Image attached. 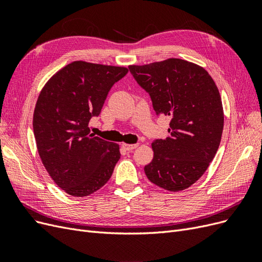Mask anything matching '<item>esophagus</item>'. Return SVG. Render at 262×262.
<instances>
[{"instance_id":"esophagus-1","label":"esophagus","mask_w":262,"mask_h":262,"mask_svg":"<svg viewBox=\"0 0 262 262\" xmlns=\"http://www.w3.org/2000/svg\"><path fill=\"white\" fill-rule=\"evenodd\" d=\"M122 146H123L126 150H129V152H132V150H133L134 148H137V147L139 146V144H138V143H136V144H122Z\"/></svg>"}]
</instances>
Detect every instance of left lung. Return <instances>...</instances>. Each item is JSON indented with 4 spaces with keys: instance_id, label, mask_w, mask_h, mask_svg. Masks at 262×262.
Masks as SVG:
<instances>
[{
    "instance_id": "1",
    "label": "left lung",
    "mask_w": 262,
    "mask_h": 262,
    "mask_svg": "<svg viewBox=\"0 0 262 262\" xmlns=\"http://www.w3.org/2000/svg\"><path fill=\"white\" fill-rule=\"evenodd\" d=\"M129 71L149 95L155 114L170 118L169 136L152 143L145 175L168 191L185 190L203 175L220 146L224 114L217 87L203 68L180 59Z\"/></svg>"
}]
</instances>
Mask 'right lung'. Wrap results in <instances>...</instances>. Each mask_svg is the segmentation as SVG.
<instances>
[{
  "instance_id": "1",
  "label": "right lung",
  "mask_w": 262,
  "mask_h": 262,
  "mask_svg": "<svg viewBox=\"0 0 262 262\" xmlns=\"http://www.w3.org/2000/svg\"><path fill=\"white\" fill-rule=\"evenodd\" d=\"M128 69L75 61L55 73L39 94L34 134L50 177L73 196L96 192L113 175L119 145L90 133L109 91Z\"/></svg>"
}]
</instances>
